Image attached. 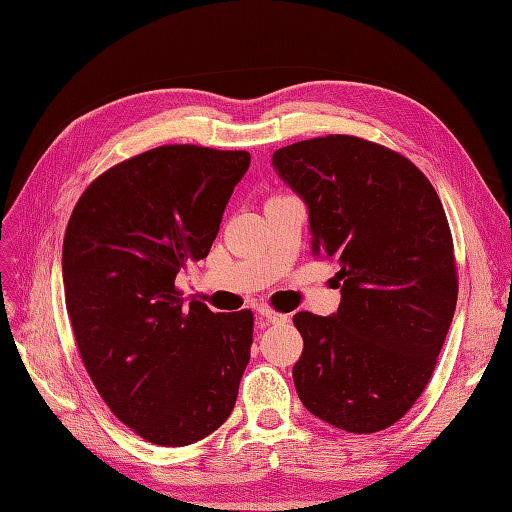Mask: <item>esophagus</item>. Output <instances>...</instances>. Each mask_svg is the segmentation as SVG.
Instances as JSON below:
<instances>
[{
	"mask_svg": "<svg viewBox=\"0 0 512 512\" xmlns=\"http://www.w3.org/2000/svg\"><path fill=\"white\" fill-rule=\"evenodd\" d=\"M257 312H259V317L266 319L268 323H273V325H281V323H288L290 321L288 314L275 312V310H270V308H259Z\"/></svg>",
	"mask_w": 512,
	"mask_h": 512,
	"instance_id": "34e87169",
	"label": "esophagus"
}]
</instances>
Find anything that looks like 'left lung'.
<instances>
[{
  "instance_id": "8db88e82",
  "label": "left lung",
  "mask_w": 512,
  "mask_h": 512,
  "mask_svg": "<svg viewBox=\"0 0 512 512\" xmlns=\"http://www.w3.org/2000/svg\"><path fill=\"white\" fill-rule=\"evenodd\" d=\"M273 167L308 206L312 255L339 264V310L297 312V394L350 433L387 429L427 387L458 303L442 202L405 156L356 136L301 140Z\"/></svg>"
}]
</instances>
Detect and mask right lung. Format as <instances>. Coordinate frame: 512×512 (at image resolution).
<instances>
[{
    "label": "right lung",
    "instance_id": "obj_1",
    "mask_svg": "<svg viewBox=\"0 0 512 512\" xmlns=\"http://www.w3.org/2000/svg\"><path fill=\"white\" fill-rule=\"evenodd\" d=\"M248 151L165 145L96 178L63 237L65 306L92 383L140 438L184 447L231 416L253 312L184 306L176 277L209 255Z\"/></svg>",
    "mask_w": 512,
    "mask_h": 512
}]
</instances>
